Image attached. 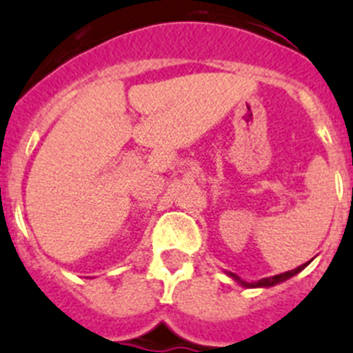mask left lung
I'll return each instance as SVG.
<instances>
[{"label":"left lung","mask_w":353,"mask_h":353,"mask_svg":"<svg viewBox=\"0 0 353 353\" xmlns=\"http://www.w3.org/2000/svg\"><path fill=\"white\" fill-rule=\"evenodd\" d=\"M307 265H309V262L307 263H301L300 268H296V269H292V271H287V272H282V274H276V276H269V278H262V280H259V282H244V280H241V278L236 276L235 272H228L226 271V274L230 278H233V280H235L236 283H241L242 287H245V289H256V287H274V285H278V283H282V282H285V280H289V278H292L294 276V274H298V272L300 271H303L305 268H307Z\"/></svg>","instance_id":"1"}]
</instances>
